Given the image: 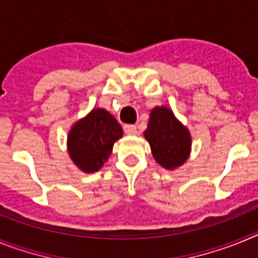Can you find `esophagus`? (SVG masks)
<instances>
[{
    "mask_svg": "<svg viewBox=\"0 0 258 258\" xmlns=\"http://www.w3.org/2000/svg\"><path fill=\"white\" fill-rule=\"evenodd\" d=\"M124 132L125 134H129V136H136L138 133L136 125H124Z\"/></svg>",
    "mask_w": 258,
    "mask_h": 258,
    "instance_id": "34e87169",
    "label": "esophagus"
}]
</instances>
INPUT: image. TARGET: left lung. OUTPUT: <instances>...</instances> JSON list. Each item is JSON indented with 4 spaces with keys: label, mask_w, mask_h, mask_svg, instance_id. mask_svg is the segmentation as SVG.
I'll return each mask as SVG.
<instances>
[{
    "label": "left lung",
    "mask_w": 258,
    "mask_h": 258,
    "mask_svg": "<svg viewBox=\"0 0 258 258\" xmlns=\"http://www.w3.org/2000/svg\"><path fill=\"white\" fill-rule=\"evenodd\" d=\"M145 137L155 160L166 169L182 165L190 154V133L166 107L152 109Z\"/></svg>",
    "instance_id": "left-lung-1"
}]
</instances>
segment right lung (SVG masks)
Wrapping results in <instances>:
<instances>
[{"instance_id":"add662e5","label":"right lung","mask_w":258,"mask_h":258,"mask_svg":"<svg viewBox=\"0 0 258 258\" xmlns=\"http://www.w3.org/2000/svg\"><path fill=\"white\" fill-rule=\"evenodd\" d=\"M122 127L106 109H93L72 126L68 136L71 159L86 173L97 172L112 152L113 143L121 138Z\"/></svg>"}]
</instances>
